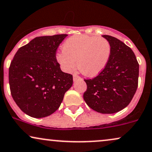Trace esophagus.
Segmentation results:
<instances>
[{"instance_id": "1", "label": "esophagus", "mask_w": 152, "mask_h": 152, "mask_svg": "<svg viewBox=\"0 0 152 152\" xmlns=\"http://www.w3.org/2000/svg\"><path fill=\"white\" fill-rule=\"evenodd\" d=\"M73 78H74V81H76V80H82V78H80L79 76H78V75L76 74H74V76H73Z\"/></svg>"}]
</instances>
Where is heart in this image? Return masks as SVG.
I'll return each instance as SVG.
<instances>
[{"label":"heart","mask_w":152,"mask_h":152,"mask_svg":"<svg viewBox=\"0 0 152 152\" xmlns=\"http://www.w3.org/2000/svg\"><path fill=\"white\" fill-rule=\"evenodd\" d=\"M111 44L102 38L88 35L72 36L64 42L63 51L57 55V60L64 72H70L76 66L88 76L99 74L109 62Z\"/></svg>","instance_id":"obj_1"}]
</instances>
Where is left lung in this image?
<instances>
[{
	"label": "left lung",
	"mask_w": 152,
	"mask_h": 152,
	"mask_svg": "<svg viewBox=\"0 0 152 152\" xmlns=\"http://www.w3.org/2000/svg\"><path fill=\"white\" fill-rule=\"evenodd\" d=\"M111 54L105 68L95 78L84 79L83 99L88 107L102 114H114L131 102L138 86L139 64L130 48L109 35Z\"/></svg>",
	"instance_id": "1"
}]
</instances>
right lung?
<instances>
[{"label": "right lung", "instance_id": "add662e5", "mask_svg": "<svg viewBox=\"0 0 152 152\" xmlns=\"http://www.w3.org/2000/svg\"><path fill=\"white\" fill-rule=\"evenodd\" d=\"M66 34L41 36L21 47L9 67L12 97L23 112L34 118L50 116L72 87L73 76L63 72L56 58Z\"/></svg>", "mask_w": 152, "mask_h": 152}]
</instances>
